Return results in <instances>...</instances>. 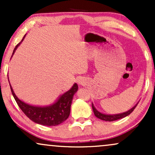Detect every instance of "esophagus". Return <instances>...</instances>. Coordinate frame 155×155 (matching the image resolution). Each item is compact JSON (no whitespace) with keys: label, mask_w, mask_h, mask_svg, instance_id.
Instances as JSON below:
<instances>
[{"label":"esophagus","mask_w":155,"mask_h":155,"mask_svg":"<svg viewBox=\"0 0 155 155\" xmlns=\"http://www.w3.org/2000/svg\"><path fill=\"white\" fill-rule=\"evenodd\" d=\"M83 80L82 79H78V84H83Z\"/></svg>","instance_id":"obj_1"}]
</instances>
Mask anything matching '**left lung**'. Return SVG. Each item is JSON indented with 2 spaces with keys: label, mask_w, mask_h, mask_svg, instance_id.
I'll return each mask as SVG.
<instances>
[{
  "label": "left lung",
  "mask_w": 155,
  "mask_h": 155,
  "mask_svg": "<svg viewBox=\"0 0 155 155\" xmlns=\"http://www.w3.org/2000/svg\"><path fill=\"white\" fill-rule=\"evenodd\" d=\"M138 104H136L133 108H131L130 109L128 110V111L123 112V113L116 114H106L101 113V112L97 111V110L96 109L95 106H94V104H92V110H93L94 114H95V116L97 117V118L104 121H108V122H112V121L120 120V119H122L124 118V117L128 116L129 114H130L132 113L133 110L135 109V108H136L137 105H138Z\"/></svg>",
  "instance_id": "obj_1"
}]
</instances>
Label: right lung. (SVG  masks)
Here are the masks:
<instances>
[{"label":"right lung","instance_id":"right-lung-1","mask_svg":"<svg viewBox=\"0 0 155 155\" xmlns=\"http://www.w3.org/2000/svg\"><path fill=\"white\" fill-rule=\"evenodd\" d=\"M25 35H25V36L23 37L22 41L24 40ZM22 41L16 46L12 57L15 54L17 47L20 45ZM10 87L16 102L18 104L21 110L24 112L25 114L33 122L44 126L58 125V124L63 123L64 121L68 118L69 115H70L73 97L78 90L77 84L74 83L70 90L64 92L63 95H60L53 104L49 105V106H39L28 104L27 103H25L24 101H21L15 95L11 84Z\"/></svg>","mask_w":155,"mask_h":155}]
</instances>
